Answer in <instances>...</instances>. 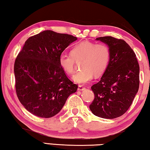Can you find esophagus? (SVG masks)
Masks as SVG:
<instances>
[{
    "label": "esophagus",
    "instance_id": "1",
    "mask_svg": "<svg viewBox=\"0 0 150 150\" xmlns=\"http://www.w3.org/2000/svg\"><path fill=\"white\" fill-rule=\"evenodd\" d=\"M85 89V87H83V86L79 85L78 87V91H84Z\"/></svg>",
    "mask_w": 150,
    "mask_h": 150
}]
</instances>
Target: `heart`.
I'll return each mask as SVG.
<instances>
[{
	"label": "heart",
	"mask_w": 150,
	"mask_h": 150,
	"mask_svg": "<svg viewBox=\"0 0 150 150\" xmlns=\"http://www.w3.org/2000/svg\"><path fill=\"white\" fill-rule=\"evenodd\" d=\"M110 57V50L106 44L85 41L76 45L70 54H61L59 62L66 73L72 74L75 71V61L82 60V69L73 76V80L78 84L85 85L93 79L94 74L97 76L105 71Z\"/></svg>",
	"instance_id": "1"
}]
</instances>
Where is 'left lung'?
I'll list each match as a JSON object with an SVG mask.
<instances>
[{"label": "left lung", "instance_id": "obj_1", "mask_svg": "<svg viewBox=\"0 0 150 150\" xmlns=\"http://www.w3.org/2000/svg\"><path fill=\"white\" fill-rule=\"evenodd\" d=\"M96 40L108 45L110 57L100 81L91 87L95 98L89 108L96 116L113 119L128 110L138 93L139 66L135 53L124 40L111 36Z\"/></svg>", "mask_w": 150, "mask_h": 150}]
</instances>
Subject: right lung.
I'll return each mask as SVG.
<instances>
[{"label": "right lung", "instance_id": "add662e5", "mask_svg": "<svg viewBox=\"0 0 150 150\" xmlns=\"http://www.w3.org/2000/svg\"><path fill=\"white\" fill-rule=\"evenodd\" d=\"M77 38L45 30L30 37L18 55L14 71L18 98L26 110L36 116L57 115L78 86L60 66L62 53Z\"/></svg>", "mask_w": 150, "mask_h": 150}]
</instances>
